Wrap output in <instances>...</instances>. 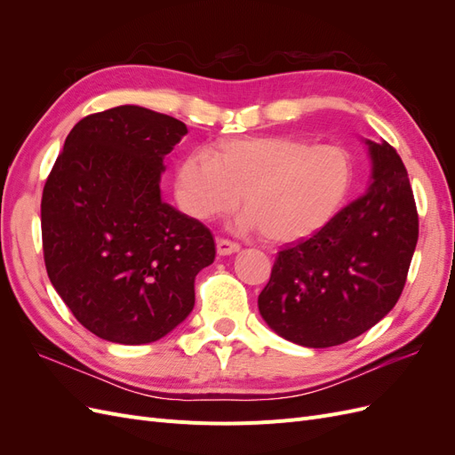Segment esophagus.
Returning <instances> with one entry per match:
<instances>
[{"label": "esophagus", "mask_w": 455, "mask_h": 455, "mask_svg": "<svg viewBox=\"0 0 455 455\" xmlns=\"http://www.w3.org/2000/svg\"><path fill=\"white\" fill-rule=\"evenodd\" d=\"M241 246L237 243H233L229 239H218L216 241V251L220 256H229V254H235L239 252Z\"/></svg>", "instance_id": "1"}]
</instances>
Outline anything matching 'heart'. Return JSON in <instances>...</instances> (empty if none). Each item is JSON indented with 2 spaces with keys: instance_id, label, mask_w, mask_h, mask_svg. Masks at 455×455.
Listing matches in <instances>:
<instances>
[{
  "instance_id": "obj_1",
  "label": "heart",
  "mask_w": 455,
  "mask_h": 455,
  "mask_svg": "<svg viewBox=\"0 0 455 455\" xmlns=\"http://www.w3.org/2000/svg\"><path fill=\"white\" fill-rule=\"evenodd\" d=\"M355 182L349 151L291 136H249L194 149L174 171V197L199 222L224 216L243 196L244 224L271 243L304 241L346 206Z\"/></svg>"
}]
</instances>
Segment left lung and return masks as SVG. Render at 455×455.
<instances>
[{"instance_id":"left-lung-1","label":"left lung","mask_w":455,"mask_h":455,"mask_svg":"<svg viewBox=\"0 0 455 455\" xmlns=\"http://www.w3.org/2000/svg\"><path fill=\"white\" fill-rule=\"evenodd\" d=\"M371 184L324 229L281 251L258 309L269 328L304 347L361 336L403 294L419 220L408 172L385 140H366Z\"/></svg>"}]
</instances>
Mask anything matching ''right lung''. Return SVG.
Wrapping results in <instances>:
<instances>
[{"label": "right lung", "instance_id": "add662e5", "mask_svg": "<svg viewBox=\"0 0 455 455\" xmlns=\"http://www.w3.org/2000/svg\"><path fill=\"white\" fill-rule=\"evenodd\" d=\"M182 121L140 106L81 119L41 197L54 291L89 332L125 346L156 341L196 304V277L216 256L199 220L161 201L164 157Z\"/></svg>", "mask_w": 455, "mask_h": 455}]
</instances>
